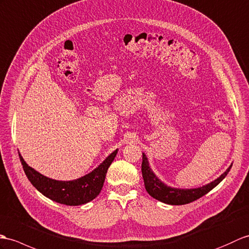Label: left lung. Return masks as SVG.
I'll return each mask as SVG.
<instances>
[{
	"mask_svg": "<svg viewBox=\"0 0 249 249\" xmlns=\"http://www.w3.org/2000/svg\"><path fill=\"white\" fill-rule=\"evenodd\" d=\"M231 166H232V164H230L228 169L225 171L221 176L217 177L215 180L207 183L203 187L194 189L174 188L167 186L163 181H161L159 177L153 172L151 166H149L148 159L144 153H142L141 171L144 180V186H145L147 193L151 195L153 198L167 205L178 206L189 204L191 201L198 199L201 196H204L208 192H210L213 188H215L217 184L226 177L228 172L231 169Z\"/></svg>",
	"mask_w": 249,
	"mask_h": 249,
	"instance_id": "left-lung-1",
	"label": "left lung"
}]
</instances>
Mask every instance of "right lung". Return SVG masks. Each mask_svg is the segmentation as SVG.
<instances>
[{"mask_svg":"<svg viewBox=\"0 0 249 249\" xmlns=\"http://www.w3.org/2000/svg\"><path fill=\"white\" fill-rule=\"evenodd\" d=\"M117 154L118 149H115L92 172L80 178L67 181L56 180L42 175L25 162L20 152L19 157L28 180L45 197L62 205L80 206L93 200L100 194L108 167Z\"/></svg>","mask_w":249,"mask_h":249,"instance_id":"right-lung-1","label":"right lung"}]
</instances>
